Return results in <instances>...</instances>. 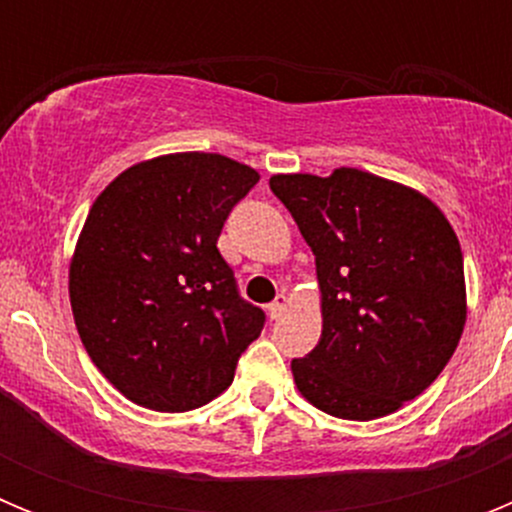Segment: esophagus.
I'll return each instance as SVG.
<instances>
[{"label": "esophagus", "mask_w": 512, "mask_h": 512, "mask_svg": "<svg viewBox=\"0 0 512 512\" xmlns=\"http://www.w3.org/2000/svg\"><path fill=\"white\" fill-rule=\"evenodd\" d=\"M284 310H287V295H282V292H279V295L274 297V302L269 305V318L279 320L284 315Z\"/></svg>", "instance_id": "esophagus-1"}]
</instances>
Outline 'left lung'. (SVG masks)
Returning a JSON list of instances; mask_svg holds the SVG:
<instances>
[{
    "label": "left lung",
    "instance_id": "8db88e82",
    "mask_svg": "<svg viewBox=\"0 0 512 512\" xmlns=\"http://www.w3.org/2000/svg\"><path fill=\"white\" fill-rule=\"evenodd\" d=\"M271 192L315 253L323 336L292 359L297 390L328 415L374 420L443 372L467 320L464 259L428 197L359 169L277 174Z\"/></svg>",
    "mask_w": 512,
    "mask_h": 512
}]
</instances>
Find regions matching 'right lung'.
I'll use <instances>...</instances> for the list:
<instances>
[{
  "mask_svg": "<svg viewBox=\"0 0 512 512\" xmlns=\"http://www.w3.org/2000/svg\"><path fill=\"white\" fill-rule=\"evenodd\" d=\"M259 174L220 153L122 171L76 243L71 310L94 366L135 405L184 413L215 400L266 323L217 238Z\"/></svg>",
  "mask_w": 512,
  "mask_h": 512,
  "instance_id": "right-lung-1",
  "label": "right lung"
}]
</instances>
